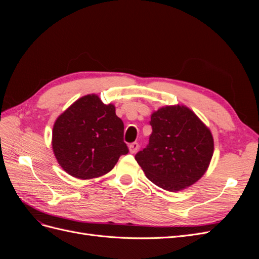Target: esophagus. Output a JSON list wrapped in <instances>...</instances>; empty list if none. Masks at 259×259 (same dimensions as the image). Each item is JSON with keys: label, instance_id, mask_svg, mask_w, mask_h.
I'll list each match as a JSON object with an SVG mask.
<instances>
[{"label": "esophagus", "instance_id": "obj_1", "mask_svg": "<svg viewBox=\"0 0 259 259\" xmlns=\"http://www.w3.org/2000/svg\"><path fill=\"white\" fill-rule=\"evenodd\" d=\"M128 148H130V152L131 153H135V152H137V150L139 149V144L138 143H132L130 146H128Z\"/></svg>", "mask_w": 259, "mask_h": 259}]
</instances>
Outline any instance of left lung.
<instances>
[{"label":"left lung","mask_w":259,"mask_h":259,"mask_svg":"<svg viewBox=\"0 0 259 259\" xmlns=\"http://www.w3.org/2000/svg\"><path fill=\"white\" fill-rule=\"evenodd\" d=\"M149 144L135 159L154 185L179 191L199 180L213 156L209 130L190 109L167 106L151 115Z\"/></svg>","instance_id":"1"}]
</instances>
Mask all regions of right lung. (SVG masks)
Returning a JSON list of instances; mask_svg holds the SVG:
<instances>
[{
    "label": "right lung",
    "instance_id": "1",
    "mask_svg": "<svg viewBox=\"0 0 259 259\" xmlns=\"http://www.w3.org/2000/svg\"><path fill=\"white\" fill-rule=\"evenodd\" d=\"M123 136L124 124L114 106L103 104L96 95H88L58 116L52 145L68 174L91 179L107 174L121 155L128 153Z\"/></svg>",
    "mask_w": 259,
    "mask_h": 259
}]
</instances>
